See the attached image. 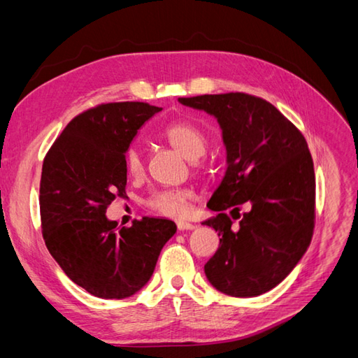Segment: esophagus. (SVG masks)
<instances>
[{
    "instance_id": "obj_1",
    "label": "esophagus",
    "mask_w": 358,
    "mask_h": 358,
    "mask_svg": "<svg viewBox=\"0 0 358 358\" xmlns=\"http://www.w3.org/2000/svg\"><path fill=\"white\" fill-rule=\"evenodd\" d=\"M176 227H178L179 231H183V230H194V229H196V225L188 222V221H178V222H176Z\"/></svg>"
}]
</instances>
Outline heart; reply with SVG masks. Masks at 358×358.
I'll return each mask as SVG.
<instances>
[{
	"label": "heart",
	"instance_id": "obj_1",
	"mask_svg": "<svg viewBox=\"0 0 358 358\" xmlns=\"http://www.w3.org/2000/svg\"><path fill=\"white\" fill-rule=\"evenodd\" d=\"M159 136L188 159L200 158L209 145V138L204 129L197 124L187 121V119H178V121L167 124L159 131ZM124 162L129 176L137 178L142 175L145 162L142 149L137 143L128 146ZM192 200L194 191L188 188L158 189L149 194L145 200V206L149 210L169 216V218H183L189 213Z\"/></svg>",
	"mask_w": 358,
	"mask_h": 358
}]
</instances>
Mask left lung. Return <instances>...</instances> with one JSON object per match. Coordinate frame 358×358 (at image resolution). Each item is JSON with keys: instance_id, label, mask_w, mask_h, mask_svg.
<instances>
[{"instance_id": "1", "label": "left lung", "mask_w": 358, "mask_h": 358, "mask_svg": "<svg viewBox=\"0 0 358 358\" xmlns=\"http://www.w3.org/2000/svg\"><path fill=\"white\" fill-rule=\"evenodd\" d=\"M179 101L213 115L222 128L227 171L208 203L220 248L204 264L224 294L255 297L275 288L300 262L315 227V173L305 136L273 104L245 92ZM242 205L248 210L241 215ZM241 219L240 227H231Z\"/></svg>"}]
</instances>
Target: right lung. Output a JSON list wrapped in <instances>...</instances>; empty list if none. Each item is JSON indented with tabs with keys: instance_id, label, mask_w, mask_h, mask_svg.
<instances>
[{
	"instance_id": "right-lung-1",
	"label": "right lung",
	"mask_w": 358,
	"mask_h": 358,
	"mask_svg": "<svg viewBox=\"0 0 358 358\" xmlns=\"http://www.w3.org/2000/svg\"><path fill=\"white\" fill-rule=\"evenodd\" d=\"M161 107L103 103L74 116L43 161V239L74 284L101 299L133 296L152 276L162 246L176 233L166 218L116 229L106 210L125 197V150Z\"/></svg>"
}]
</instances>
